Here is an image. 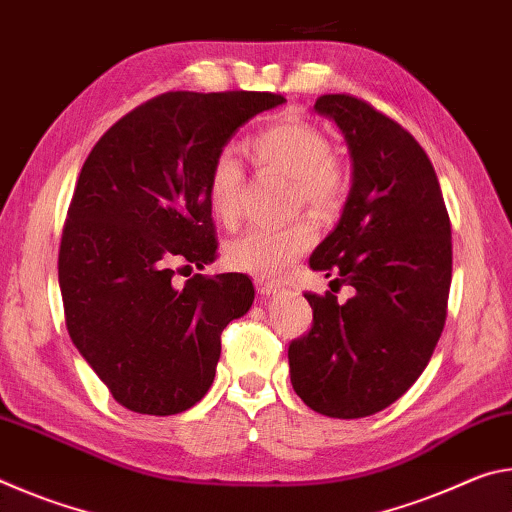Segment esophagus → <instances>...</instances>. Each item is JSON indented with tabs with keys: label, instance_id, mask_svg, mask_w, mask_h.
I'll use <instances>...</instances> for the list:
<instances>
[{
	"label": "esophagus",
	"instance_id": "1",
	"mask_svg": "<svg viewBox=\"0 0 512 512\" xmlns=\"http://www.w3.org/2000/svg\"><path fill=\"white\" fill-rule=\"evenodd\" d=\"M255 287H257V293L259 296H275L277 291H280V284L277 282H268V280H262V277H257L255 280Z\"/></svg>",
	"mask_w": 512,
	"mask_h": 512
}]
</instances>
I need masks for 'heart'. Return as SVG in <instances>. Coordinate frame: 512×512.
Here are the masks:
<instances>
[{
  "mask_svg": "<svg viewBox=\"0 0 512 512\" xmlns=\"http://www.w3.org/2000/svg\"><path fill=\"white\" fill-rule=\"evenodd\" d=\"M257 169L280 173L291 180V205L305 203L316 216L339 210L345 194L341 167L332 158V144L318 128L305 121H284L259 133L248 144ZM244 169L230 151L216 155L207 173V203L223 228H237L241 221ZM316 228L307 216L275 228H255L230 241L225 248L228 264L255 277L287 273L314 244Z\"/></svg>",
  "mask_w": 512,
  "mask_h": 512,
  "instance_id": "1",
  "label": "heart"
}]
</instances>
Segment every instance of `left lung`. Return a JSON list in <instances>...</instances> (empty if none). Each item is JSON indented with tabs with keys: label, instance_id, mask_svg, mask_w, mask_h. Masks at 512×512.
Masks as SVG:
<instances>
[{
	"label": "left lung",
	"instance_id": "left-lung-1",
	"mask_svg": "<svg viewBox=\"0 0 512 512\" xmlns=\"http://www.w3.org/2000/svg\"><path fill=\"white\" fill-rule=\"evenodd\" d=\"M314 110L345 137L352 187L309 266L357 293L345 305L305 293L314 325L289 345L291 384L309 409L354 420L400 400L427 368L447 316L452 225L409 131L350 94H323Z\"/></svg>",
	"mask_w": 512,
	"mask_h": 512
}]
</instances>
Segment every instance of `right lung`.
<instances>
[{
	"label": "right lung",
	"mask_w": 512,
	"mask_h": 512,
	"mask_svg": "<svg viewBox=\"0 0 512 512\" xmlns=\"http://www.w3.org/2000/svg\"><path fill=\"white\" fill-rule=\"evenodd\" d=\"M284 101L244 90L160 94L108 128L85 160L58 284L76 350L128 411L183 413L210 391L221 332L253 305V282L221 273L176 287L173 264L214 262L207 173L248 119Z\"/></svg>",
	"instance_id": "1"
}]
</instances>
